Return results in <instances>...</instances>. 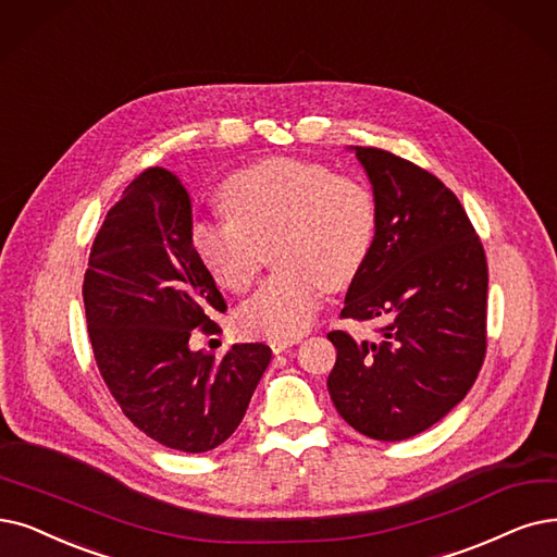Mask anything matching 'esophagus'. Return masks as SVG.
<instances>
[{
  "mask_svg": "<svg viewBox=\"0 0 557 557\" xmlns=\"http://www.w3.org/2000/svg\"><path fill=\"white\" fill-rule=\"evenodd\" d=\"M297 343H299V338H274V341H270V347H272L274 354H281V351H285L287 347H293Z\"/></svg>",
  "mask_w": 557,
  "mask_h": 557,
  "instance_id": "34e87169",
  "label": "esophagus"
}]
</instances>
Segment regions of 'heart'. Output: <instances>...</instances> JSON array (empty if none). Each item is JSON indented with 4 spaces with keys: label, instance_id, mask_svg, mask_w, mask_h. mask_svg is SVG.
I'll list each match as a JSON object with an SVG mask.
<instances>
[{
    "label": "heart",
    "instance_id": "1",
    "mask_svg": "<svg viewBox=\"0 0 557 557\" xmlns=\"http://www.w3.org/2000/svg\"><path fill=\"white\" fill-rule=\"evenodd\" d=\"M219 201L228 219L196 221L191 228L212 278L228 293H247L270 249L278 270L239 306L235 320L244 336H299L315 315L322 285H349L372 251V191L320 162H258L231 175Z\"/></svg>",
    "mask_w": 557,
    "mask_h": 557
}]
</instances>
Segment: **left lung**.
<instances>
[{
    "label": "left lung",
    "instance_id": "left-lung-1",
    "mask_svg": "<svg viewBox=\"0 0 557 557\" xmlns=\"http://www.w3.org/2000/svg\"><path fill=\"white\" fill-rule=\"evenodd\" d=\"M356 152L376 203L372 251L341 318L382 320L376 341L331 331L326 386L356 432L403 441L450 413L486 349V258L457 196L438 177L380 148Z\"/></svg>",
    "mask_w": 557,
    "mask_h": 557
}]
</instances>
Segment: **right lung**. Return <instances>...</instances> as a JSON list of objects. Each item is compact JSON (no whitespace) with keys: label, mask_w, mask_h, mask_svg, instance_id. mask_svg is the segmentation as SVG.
I'll return each instance as SVG.
<instances>
[{"label":"right lung","mask_w":557,"mask_h":557,"mask_svg":"<svg viewBox=\"0 0 557 557\" xmlns=\"http://www.w3.org/2000/svg\"><path fill=\"white\" fill-rule=\"evenodd\" d=\"M88 338L123 413L171 450L208 453L242 422L272 349L233 345L221 361L189 347L214 333L226 301L191 244V203L160 166L127 185L104 216L84 274Z\"/></svg>","instance_id":"1"}]
</instances>
